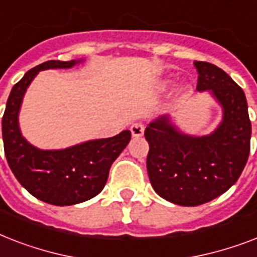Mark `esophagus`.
Returning <instances> with one entry per match:
<instances>
[{
  "instance_id": "esophagus-1",
  "label": "esophagus",
  "mask_w": 257,
  "mask_h": 257,
  "mask_svg": "<svg viewBox=\"0 0 257 257\" xmlns=\"http://www.w3.org/2000/svg\"><path fill=\"white\" fill-rule=\"evenodd\" d=\"M145 126L141 122H135V124L131 126V132H132L133 137H141L144 135Z\"/></svg>"
}]
</instances>
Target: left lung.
Segmentation results:
<instances>
[{
    "label": "left lung",
    "mask_w": 257,
    "mask_h": 257,
    "mask_svg": "<svg viewBox=\"0 0 257 257\" xmlns=\"http://www.w3.org/2000/svg\"><path fill=\"white\" fill-rule=\"evenodd\" d=\"M193 65L199 73L196 89L211 90L223 106L221 124L209 136L192 137L163 116L144 133L153 189L184 207L201 205L227 192L241 175L251 149V120L243 89L213 64L195 61Z\"/></svg>",
    "instance_id": "8db88e82"
}]
</instances>
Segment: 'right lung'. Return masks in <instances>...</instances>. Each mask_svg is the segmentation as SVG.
Returning a JSON list of instances; mask_svg holds the SVG:
<instances>
[{
	"label": "right lung",
	"instance_id": "1",
	"mask_svg": "<svg viewBox=\"0 0 257 257\" xmlns=\"http://www.w3.org/2000/svg\"><path fill=\"white\" fill-rule=\"evenodd\" d=\"M80 61L42 62L26 72L13 86L2 117L4 149L10 169L30 195L53 205H73L98 195L108 180L113 161L131 141V132L86 141L61 151H42L30 145L18 128L22 97L40 70L72 68Z\"/></svg>",
	"mask_w": 257,
	"mask_h": 257
}]
</instances>
